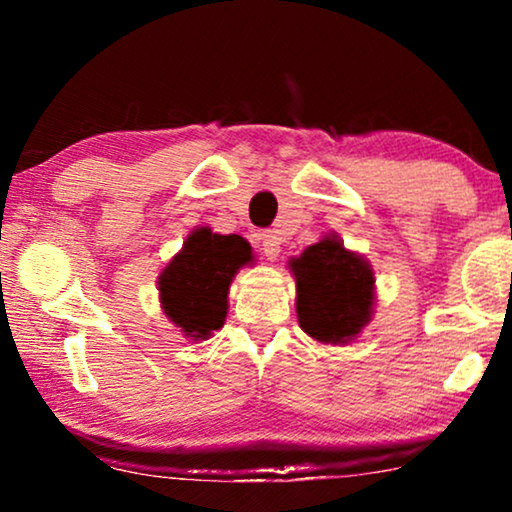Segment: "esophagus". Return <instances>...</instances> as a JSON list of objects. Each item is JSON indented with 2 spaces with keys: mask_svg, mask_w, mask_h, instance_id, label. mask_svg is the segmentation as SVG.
I'll return each instance as SVG.
<instances>
[{
  "mask_svg": "<svg viewBox=\"0 0 512 512\" xmlns=\"http://www.w3.org/2000/svg\"><path fill=\"white\" fill-rule=\"evenodd\" d=\"M256 244H258V249H261L263 254L268 256V261H277V256H279V251H282V247H279V237L272 233V230H263V233H258Z\"/></svg>",
  "mask_w": 512,
  "mask_h": 512,
  "instance_id": "34e87169",
  "label": "esophagus"
}]
</instances>
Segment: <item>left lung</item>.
I'll list each match as a JSON object with an SVG mask.
<instances>
[{"label": "left lung", "mask_w": 512, "mask_h": 512, "mask_svg": "<svg viewBox=\"0 0 512 512\" xmlns=\"http://www.w3.org/2000/svg\"><path fill=\"white\" fill-rule=\"evenodd\" d=\"M296 277V314L303 331L321 345H349L375 312V272L363 254L335 233L289 261Z\"/></svg>", "instance_id": "left-lung-1"}]
</instances>
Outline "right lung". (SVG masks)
<instances>
[{
	"label": "right lung",
	"instance_id": "add662e5",
	"mask_svg": "<svg viewBox=\"0 0 512 512\" xmlns=\"http://www.w3.org/2000/svg\"><path fill=\"white\" fill-rule=\"evenodd\" d=\"M254 261L251 244L240 235H219L202 226L191 230L184 247L158 275L165 317L198 342L212 338L228 314V291L237 270Z\"/></svg>",
	"mask_w": 512,
	"mask_h": 512
}]
</instances>
